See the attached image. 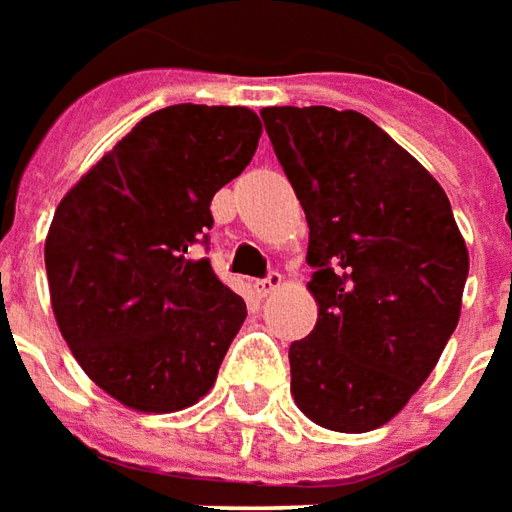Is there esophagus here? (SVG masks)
I'll list each match as a JSON object with an SVG mask.
<instances>
[{
  "label": "esophagus",
  "instance_id": "esophagus-1",
  "mask_svg": "<svg viewBox=\"0 0 512 512\" xmlns=\"http://www.w3.org/2000/svg\"><path fill=\"white\" fill-rule=\"evenodd\" d=\"M281 287V273H276V270H273V273H267V276H264V279H259L256 281V293H259V296H270V293H273V290H279Z\"/></svg>",
  "mask_w": 512,
  "mask_h": 512
}]
</instances>
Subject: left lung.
I'll use <instances>...</instances> for the list:
<instances>
[{"mask_svg":"<svg viewBox=\"0 0 512 512\" xmlns=\"http://www.w3.org/2000/svg\"><path fill=\"white\" fill-rule=\"evenodd\" d=\"M262 120L307 214L315 270L318 321L290 346V392L329 431H375L454 335L465 239L442 185L366 115L267 106Z\"/></svg>","mask_w":512,"mask_h":512,"instance_id":"obj_1","label":"left lung"}]
</instances>
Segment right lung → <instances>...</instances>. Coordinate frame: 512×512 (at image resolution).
I'll list each match as a JSON object with an SVG mask.
<instances>
[{
    "label": "right lung",
    "instance_id": "add662e5",
    "mask_svg": "<svg viewBox=\"0 0 512 512\" xmlns=\"http://www.w3.org/2000/svg\"><path fill=\"white\" fill-rule=\"evenodd\" d=\"M259 137L248 106H166L58 202L44 242L56 324L89 380L126 408L194 406L248 318L191 248L208 242L211 200Z\"/></svg>",
    "mask_w": 512,
    "mask_h": 512
}]
</instances>
